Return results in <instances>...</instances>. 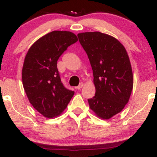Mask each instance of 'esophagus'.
Returning <instances> with one entry per match:
<instances>
[{
    "label": "esophagus",
    "instance_id": "esophagus-1",
    "mask_svg": "<svg viewBox=\"0 0 157 157\" xmlns=\"http://www.w3.org/2000/svg\"><path fill=\"white\" fill-rule=\"evenodd\" d=\"M82 86H83V82H80V83L79 84V86H77L76 89H78V90H80V89H82Z\"/></svg>",
    "mask_w": 157,
    "mask_h": 157
}]
</instances>
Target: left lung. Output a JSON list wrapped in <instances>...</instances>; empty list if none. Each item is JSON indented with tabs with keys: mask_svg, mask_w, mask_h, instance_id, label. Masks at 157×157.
Returning <instances> with one entry per match:
<instances>
[{
	"mask_svg": "<svg viewBox=\"0 0 157 157\" xmlns=\"http://www.w3.org/2000/svg\"><path fill=\"white\" fill-rule=\"evenodd\" d=\"M93 70L96 92L88 99L90 109L108 120L120 113L128 102L134 78L128 55L114 37L100 32L77 35Z\"/></svg>",
	"mask_w": 157,
	"mask_h": 157,
	"instance_id": "1",
	"label": "left lung"
}]
</instances>
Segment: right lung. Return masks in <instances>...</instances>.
<instances>
[{
    "label": "right lung",
    "instance_id": "obj_1",
    "mask_svg": "<svg viewBox=\"0 0 157 157\" xmlns=\"http://www.w3.org/2000/svg\"><path fill=\"white\" fill-rule=\"evenodd\" d=\"M77 40L72 32L53 31L37 40L25 57L22 70L25 92L32 106L47 118L60 115L75 94L61 82L57 63L68 46Z\"/></svg>",
    "mask_w": 157,
    "mask_h": 157
}]
</instances>
